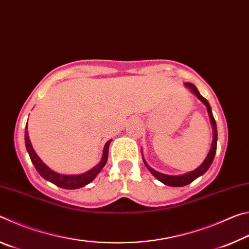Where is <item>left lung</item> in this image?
I'll return each mask as SVG.
<instances>
[{"label":"left lung","instance_id":"8db88e82","mask_svg":"<svg viewBox=\"0 0 249 249\" xmlns=\"http://www.w3.org/2000/svg\"><path fill=\"white\" fill-rule=\"evenodd\" d=\"M184 86L188 88L189 90H190L193 94H195L197 99H199L202 103H203L206 109H208V114L210 117V122H211V125H212V130H213V140H212V144H211V148L209 150V154L206 156L205 159L203 160V162L201 163V165L196 168V170L190 171V172H187V174H183V175H179V176H170V175H165V174H161V172H158L156 171L155 169H153L148 163L146 162V160L144 159V156L142 154V161H144L145 166L147 167V169H148L151 175H153L156 179H158L160 182H162L163 184L166 185H169V187H183V185H187L189 183H191L192 181H195L196 178H199L200 176L204 175L208 169L210 168V166L212 165L213 162V159H214V156H215L216 153V142H217V129H216V123H215V120H214L213 114H212V109H211L210 104L208 102V100L204 99L203 96L200 94V92L197 91V89L196 88L195 84L192 83H184Z\"/></svg>","mask_w":249,"mask_h":249}]
</instances>
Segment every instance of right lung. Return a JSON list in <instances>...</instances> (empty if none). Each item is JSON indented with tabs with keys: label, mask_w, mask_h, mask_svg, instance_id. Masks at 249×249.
<instances>
[{
	"label": "right lung",
	"mask_w": 249,
	"mask_h": 249,
	"mask_svg": "<svg viewBox=\"0 0 249 249\" xmlns=\"http://www.w3.org/2000/svg\"><path fill=\"white\" fill-rule=\"evenodd\" d=\"M111 142H112V140H109L108 142H105L102 158H101L98 165L92 168V169H90L89 171L84 172V174H81V175H61V174H58V172H56V171L52 170L48 166H46L45 163L41 161V159L38 157V156H37L36 151L34 150L31 141H29V136H28V132H27V124H26V130H25V145H26L27 153L29 155V157H31L33 165L35 166L36 170L38 171V174L43 177L45 180H47V181H49V182L56 184L60 188L68 189V190H71V189L82 188V187H84V185L89 184L90 182H92V181L95 179V177L100 174V171L103 169V167L105 166V163H107V161L108 147H109V144H111Z\"/></svg>",
	"instance_id": "obj_1"
}]
</instances>
